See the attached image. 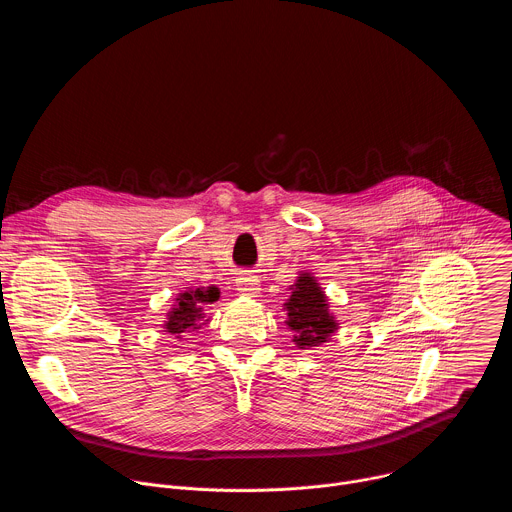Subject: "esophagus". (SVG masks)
Listing matches in <instances>:
<instances>
[{
	"label": "esophagus",
	"instance_id": "34e87169",
	"mask_svg": "<svg viewBox=\"0 0 512 512\" xmlns=\"http://www.w3.org/2000/svg\"><path fill=\"white\" fill-rule=\"evenodd\" d=\"M259 285L261 283H259L257 275H251L247 271L239 273V277H237V289L241 291V294H245V296H257L259 289H261Z\"/></svg>",
	"mask_w": 512,
	"mask_h": 512
}]
</instances>
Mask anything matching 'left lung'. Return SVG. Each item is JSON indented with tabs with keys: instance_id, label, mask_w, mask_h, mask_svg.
<instances>
[{
	"instance_id": "obj_1",
	"label": "left lung",
	"mask_w": 512,
	"mask_h": 512,
	"mask_svg": "<svg viewBox=\"0 0 512 512\" xmlns=\"http://www.w3.org/2000/svg\"><path fill=\"white\" fill-rule=\"evenodd\" d=\"M291 289L294 291H291L289 300L285 302V324L296 332L294 342L300 348L320 346L338 328L334 316L328 312V302L322 287L310 273H302L296 281V287Z\"/></svg>"
}]
</instances>
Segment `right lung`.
<instances>
[{
    "label": "right lung",
    "mask_w": 512,
    "mask_h": 512,
    "mask_svg": "<svg viewBox=\"0 0 512 512\" xmlns=\"http://www.w3.org/2000/svg\"><path fill=\"white\" fill-rule=\"evenodd\" d=\"M218 300V289L216 287H196L190 291H184L176 298V306L172 308V312L168 314L166 320V332L174 334L176 338H180L182 332L188 330H196L200 328L198 320L204 318V304H212Z\"/></svg>",
    "instance_id": "add662e5"
}]
</instances>
